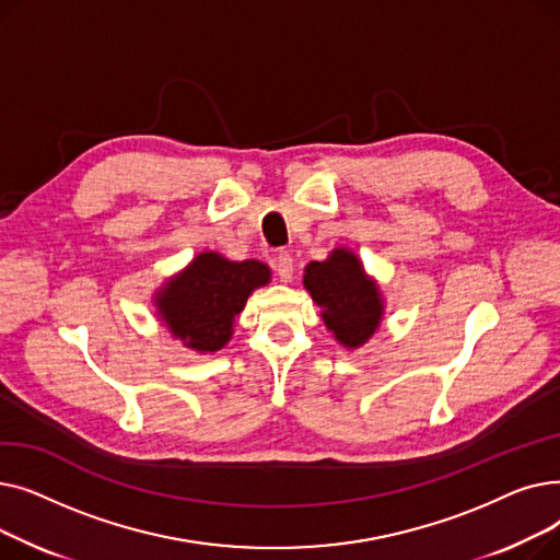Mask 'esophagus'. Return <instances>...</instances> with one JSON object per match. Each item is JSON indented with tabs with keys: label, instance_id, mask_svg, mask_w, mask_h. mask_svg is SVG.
I'll return each mask as SVG.
<instances>
[{
	"label": "esophagus",
	"instance_id": "34e87169",
	"mask_svg": "<svg viewBox=\"0 0 560 560\" xmlns=\"http://www.w3.org/2000/svg\"><path fill=\"white\" fill-rule=\"evenodd\" d=\"M277 275H279V279L283 281V283H288L290 279H292V270H295V262H292V256L288 254V252H281L279 256H277Z\"/></svg>",
	"mask_w": 560,
	"mask_h": 560
}]
</instances>
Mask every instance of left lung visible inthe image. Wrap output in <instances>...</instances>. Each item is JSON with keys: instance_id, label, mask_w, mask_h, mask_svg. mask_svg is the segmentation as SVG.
Returning a JSON list of instances; mask_svg holds the SVG:
<instances>
[{"instance_id": "1", "label": "left lung", "mask_w": 560, "mask_h": 560, "mask_svg": "<svg viewBox=\"0 0 560 560\" xmlns=\"http://www.w3.org/2000/svg\"><path fill=\"white\" fill-rule=\"evenodd\" d=\"M304 288L319 306L327 331L347 349L365 345L384 322L381 288L349 247H336L325 260H311L304 268Z\"/></svg>"}]
</instances>
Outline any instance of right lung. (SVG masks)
Listing matches in <instances>:
<instances>
[{
  "label": "right lung",
  "mask_w": 560,
  "mask_h": 560,
  "mask_svg": "<svg viewBox=\"0 0 560 560\" xmlns=\"http://www.w3.org/2000/svg\"><path fill=\"white\" fill-rule=\"evenodd\" d=\"M270 279L268 265L256 258L229 260L206 249L154 292L156 315L174 340L197 354H213L231 340L235 315L252 292Z\"/></svg>",
  "instance_id": "obj_1"
}]
</instances>
